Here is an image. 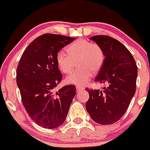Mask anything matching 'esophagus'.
<instances>
[{"mask_svg": "<svg viewBox=\"0 0 150 150\" xmlns=\"http://www.w3.org/2000/svg\"><path fill=\"white\" fill-rule=\"evenodd\" d=\"M76 92H77V93H80V91H82V90H83V87H80V86H76Z\"/></svg>", "mask_w": 150, "mask_h": 150, "instance_id": "34e87169", "label": "esophagus"}]
</instances>
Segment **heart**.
Segmentation results:
<instances>
[{
	"label": "heart",
	"instance_id": "obj_1",
	"mask_svg": "<svg viewBox=\"0 0 150 150\" xmlns=\"http://www.w3.org/2000/svg\"><path fill=\"white\" fill-rule=\"evenodd\" d=\"M67 52L60 51L56 55V62L61 72L69 74L76 60L77 67H80L67 76L66 82L69 84L84 86L90 80L92 71H98L104 63L105 54L102 48L86 39H78L69 45Z\"/></svg>",
	"mask_w": 150,
	"mask_h": 150
}]
</instances>
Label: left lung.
Segmentation results:
<instances>
[{
  "label": "left lung",
  "instance_id": "left-lung-1",
  "mask_svg": "<svg viewBox=\"0 0 150 150\" xmlns=\"http://www.w3.org/2000/svg\"><path fill=\"white\" fill-rule=\"evenodd\" d=\"M105 54L104 63L95 82L107 83L103 90L89 89L86 108L95 122L102 125L121 119L136 92L137 67L129 50L119 41L107 35L91 37Z\"/></svg>",
  "mask_w": 150,
  "mask_h": 150
}]
</instances>
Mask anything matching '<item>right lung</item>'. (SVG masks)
I'll return each mask as SVG.
<instances>
[{"instance_id":"add662e5","label":"right lung","mask_w":150,"mask_h":150,"mask_svg":"<svg viewBox=\"0 0 150 150\" xmlns=\"http://www.w3.org/2000/svg\"><path fill=\"white\" fill-rule=\"evenodd\" d=\"M74 39L56 34L40 35L25 48L18 64L16 84L23 104L32 120L44 128H56L64 122L76 95L72 85L54 92L62 80L56 55Z\"/></svg>"}]
</instances>
